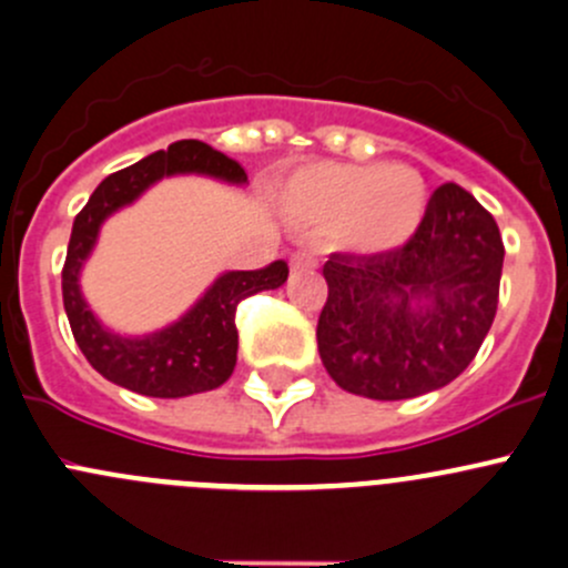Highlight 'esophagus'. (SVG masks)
Returning <instances> with one entry per match:
<instances>
[{
	"label": "esophagus",
	"mask_w": 568,
	"mask_h": 568,
	"mask_svg": "<svg viewBox=\"0 0 568 568\" xmlns=\"http://www.w3.org/2000/svg\"><path fill=\"white\" fill-rule=\"evenodd\" d=\"M315 266H318V258H315V255H310V253L291 255V268H294V272H302V268H315Z\"/></svg>",
	"instance_id": "obj_1"
}]
</instances>
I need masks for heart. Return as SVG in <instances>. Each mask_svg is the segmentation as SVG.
<instances>
[{
	"label": "heart",
	"mask_w": 568,
	"mask_h": 568,
	"mask_svg": "<svg viewBox=\"0 0 568 568\" xmlns=\"http://www.w3.org/2000/svg\"><path fill=\"white\" fill-rule=\"evenodd\" d=\"M427 184L410 165L307 163L288 176L283 209L296 225L329 231L343 250L394 253L422 229Z\"/></svg>",
	"instance_id": "obj_1"
}]
</instances>
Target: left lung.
I'll return each mask as SVG.
<instances>
[{"mask_svg": "<svg viewBox=\"0 0 568 568\" xmlns=\"http://www.w3.org/2000/svg\"><path fill=\"white\" fill-rule=\"evenodd\" d=\"M504 239L468 190L440 184L422 229L384 255H329L318 354L334 384L408 399L455 381L498 310Z\"/></svg>", "mask_w": 568, "mask_h": 568, "instance_id": "obj_1", "label": "left lung"}]
</instances>
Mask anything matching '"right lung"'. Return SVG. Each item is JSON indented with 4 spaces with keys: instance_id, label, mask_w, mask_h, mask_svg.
<instances>
[{
    "instance_id": "add662e5",
    "label": "right lung",
    "mask_w": 568,
    "mask_h": 568,
    "mask_svg": "<svg viewBox=\"0 0 568 568\" xmlns=\"http://www.w3.org/2000/svg\"><path fill=\"white\" fill-rule=\"evenodd\" d=\"M184 171L217 176L225 182L247 179L236 160L225 158L204 141L171 143L169 149H160L98 184L87 206L75 214L68 258L62 266L64 313L81 354L103 378L146 397H187L225 384L236 367L239 302L258 291L280 288L288 280L285 261H272L253 272L223 274L182 321L149 337H116L94 321L87 302L81 300L79 268L98 239L100 223L119 206L139 199L160 176Z\"/></svg>"
}]
</instances>
